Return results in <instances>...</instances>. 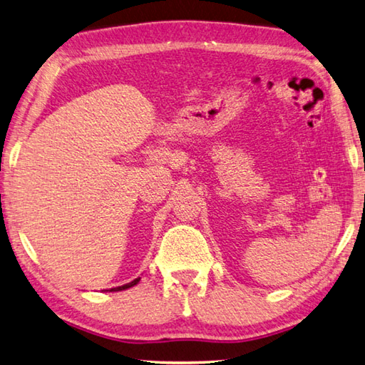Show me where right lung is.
Listing matches in <instances>:
<instances>
[{
	"mask_svg": "<svg viewBox=\"0 0 365 365\" xmlns=\"http://www.w3.org/2000/svg\"><path fill=\"white\" fill-rule=\"evenodd\" d=\"M141 278H136V279H133L132 283H127V284H123V286H119V287H113V289H109L111 292H114V291H123V289H128V287H132V286H135L136 283H138Z\"/></svg>",
	"mask_w": 365,
	"mask_h": 365,
	"instance_id": "obj_1",
	"label": "right lung"
}]
</instances>
